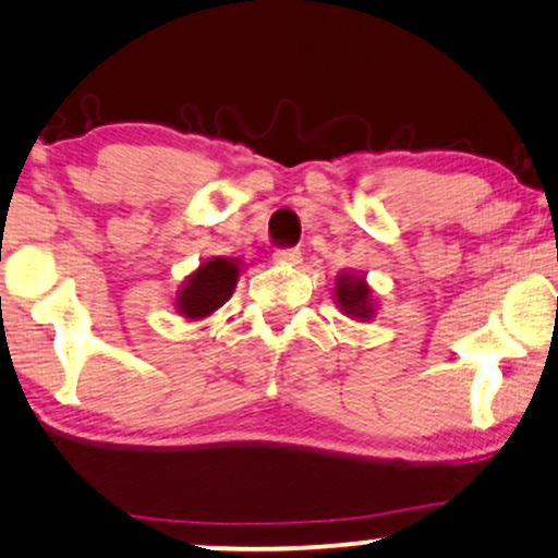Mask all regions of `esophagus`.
<instances>
[{"label": "esophagus", "mask_w": 558, "mask_h": 558, "mask_svg": "<svg viewBox=\"0 0 558 558\" xmlns=\"http://www.w3.org/2000/svg\"><path fill=\"white\" fill-rule=\"evenodd\" d=\"M274 262L287 264V266H296L302 262V251L300 248H279L277 254H274Z\"/></svg>", "instance_id": "obj_1"}]
</instances>
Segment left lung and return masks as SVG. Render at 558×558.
Instances as JSON below:
<instances>
[{"label":"left lung","mask_w":558,"mask_h":558,"mask_svg":"<svg viewBox=\"0 0 558 558\" xmlns=\"http://www.w3.org/2000/svg\"><path fill=\"white\" fill-rule=\"evenodd\" d=\"M335 302L342 310V315L357 323H368L376 315V302H373V292L365 277L357 274L342 271L335 279Z\"/></svg>","instance_id":"8db88e82"}]
</instances>
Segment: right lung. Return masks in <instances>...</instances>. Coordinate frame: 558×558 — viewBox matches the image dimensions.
I'll list each match as a JSON object with an SVG mask.
<instances>
[{"label":"right lung","mask_w":558,"mask_h":558,"mask_svg":"<svg viewBox=\"0 0 558 558\" xmlns=\"http://www.w3.org/2000/svg\"><path fill=\"white\" fill-rule=\"evenodd\" d=\"M241 274L239 258L213 256L182 281L174 307L185 319H205L231 300Z\"/></svg>","instance_id":"obj_1"}]
</instances>
